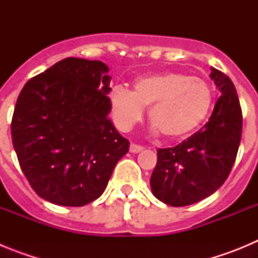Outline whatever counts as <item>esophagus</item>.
<instances>
[{
	"instance_id": "obj_1",
	"label": "esophagus",
	"mask_w": 258,
	"mask_h": 258,
	"mask_svg": "<svg viewBox=\"0 0 258 258\" xmlns=\"http://www.w3.org/2000/svg\"><path fill=\"white\" fill-rule=\"evenodd\" d=\"M129 150H131V152H133V154H137V152H141L143 150V146H140V145H136V143H132L131 147H129Z\"/></svg>"
}]
</instances>
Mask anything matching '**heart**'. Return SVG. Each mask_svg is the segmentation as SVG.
<instances>
[{
    "label": "heart",
    "mask_w": 258,
    "mask_h": 258,
    "mask_svg": "<svg viewBox=\"0 0 258 258\" xmlns=\"http://www.w3.org/2000/svg\"><path fill=\"white\" fill-rule=\"evenodd\" d=\"M213 104V92L206 80L168 71L140 77L133 92L115 86L109 108L116 126L129 131L150 107L149 120L166 140L186 138L206 121Z\"/></svg>",
    "instance_id": "b5f03b06"
}]
</instances>
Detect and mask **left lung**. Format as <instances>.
<instances>
[{
  "instance_id": "1",
  "label": "left lung",
  "mask_w": 258,
  "mask_h": 258,
  "mask_svg": "<svg viewBox=\"0 0 258 258\" xmlns=\"http://www.w3.org/2000/svg\"><path fill=\"white\" fill-rule=\"evenodd\" d=\"M221 92L209 121L175 147L157 150L152 194L172 207L190 206L217 191L229 177L241 140L240 103L229 76L211 68Z\"/></svg>"
}]
</instances>
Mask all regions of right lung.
Listing matches in <instances>:
<instances>
[{
	"instance_id": "right-lung-1",
	"label": "right lung",
	"mask_w": 258,
	"mask_h": 258,
	"mask_svg": "<svg viewBox=\"0 0 258 258\" xmlns=\"http://www.w3.org/2000/svg\"><path fill=\"white\" fill-rule=\"evenodd\" d=\"M99 60L66 58L27 81L11 137L38 197L83 207L101 197L129 141L108 118L111 76Z\"/></svg>"
}]
</instances>
